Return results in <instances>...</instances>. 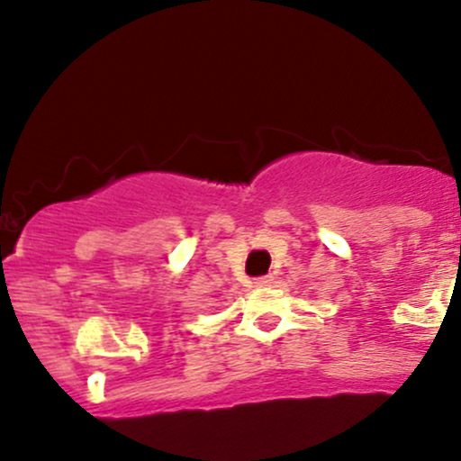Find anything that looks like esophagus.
<instances>
[{
  "instance_id": "obj_1",
  "label": "esophagus",
  "mask_w": 461,
  "mask_h": 461,
  "mask_svg": "<svg viewBox=\"0 0 461 461\" xmlns=\"http://www.w3.org/2000/svg\"><path fill=\"white\" fill-rule=\"evenodd\" d=\"M258 285V288H267V285L273 284V277L271 275H264V277H256V282H253Z\"/></svg>"
}]
</instances>
